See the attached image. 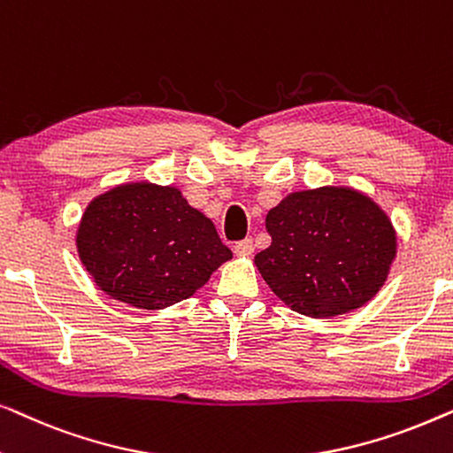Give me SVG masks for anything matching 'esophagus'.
I'll return each instance as SVG.
<instances>
[{
    "mask_svg": "<svg viewBox=\"0 0 453 453\" xmlns=\"http://www.w3.org/2000/svg\"><path fill=\"white\" fill-rule=\"evenodd\" d=\"M234 253H239V256H250V253H253V239L237 241L234 243Z\"/></svg>",
    "mask_w": 453,
    "mask_h": 453,
    "instance_id": "esophagus-1",
    "label": "esophagus"
}]
</instances>
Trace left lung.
Instances as JSON below:
<instances>
[{
	"label": "left lung",
	"mask_w": 453,
	"mask_h": 453,
	"mask_svg": "<svg viewBox=\"0 0 453 453\" xmlns=\"http://www.w3.org/2000/svg\"><path fill=\"white\" fill-rule=\"evenodd\" d=\"M272 243L256 265L296 313L334 318L373 299L395 257V233L367 196L344 188L296 191L265 216Z\"/></svg>",
	"instance_id": "left-lung-1"
}]
</instances>
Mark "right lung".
Masks as SVG:
<instances>
[{"instance_id": "obj_1", "label": "right lung", "mask_w": 453, "mask_h": 453, "mask_svg": "<svg viewBox=\"0 0 453 453\" xmlns=\"http://www.w3.org/2000/svg\"><path fill=\"white\" fill-rule=\"evenodd\" d=\"M76 245L96 287L148 311L188 299L233 257L212 220L181 191L152 183L121 185L92 200Z\"/></svg>"}]
</instances>
